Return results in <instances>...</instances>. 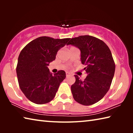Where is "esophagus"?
Instances as JSON below:
<instances>
[{"label":"esophagus","mask_w":133,"mask_h":133,"mask_svg":"<svg viewBox=\"0 0 133 133\" xmlns=\"http://www.w3.org/2000/svg\"><path fill=\"white\" fill-rule=\"evenodd\" d=\"M66 76L67 77H70V76H71L72 75H71L70 73H68V72H66Z\"/></svg>","instance_id":"obj_1"}]
</instances>
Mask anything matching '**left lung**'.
Here are the masks:
<instances>
[{
    "label": "left lung",
    "mask_w": 133,
    "mask_h": 133,
    "mask_svg": "<svg viewBox=\"0 0 133 133\" xmlns=\"http://www.w3.org/2000/svg\"><path fill=\"white\" fill-rule=\"evenodd\" d=\"M67 44L80 49L87 74L84 80L75 75L76 82L71 86L73 98L84 105L95 104L109 91L114 77L116 66L111 51L102 40L89 35L71 38Z\"/></svg>",
    "instance_id": "left-lung-1"
}]
</instances>
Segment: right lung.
<instances>
[{
  "label": "right lung",
  "mask_w": 133,
  "mask_h": 133,
  "mask_svg": "<svg viewBox=\"0 0 133 133\" xmlns=\"http://www.w3.org/2000/svg\"><path fill=\"white\" fill-rule=\"evenodd\" d=\"M69 40L39 37L21 51L16 67L17 80L21 90L30 102L43 104L55 98L60 83L66 78V73L59 70L53 75L48 66Z\"/></svg>",
  "instance_id": "right-lung-1"
}]
</instances>
